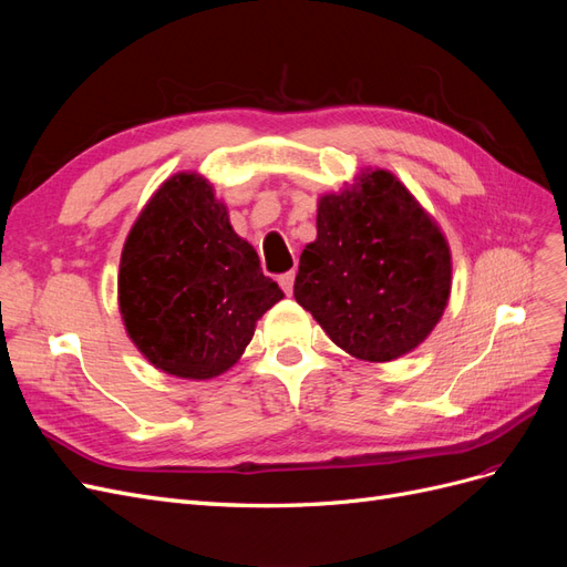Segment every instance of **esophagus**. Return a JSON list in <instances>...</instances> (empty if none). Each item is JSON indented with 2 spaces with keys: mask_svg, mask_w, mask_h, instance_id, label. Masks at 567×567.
<instances>
[{
  "mask_svg": "<svg viewBox=\"0 0 567 567\" xmlns=\"http://www.w3.org/2000/svg\"><path fill=\"white\" fill-rule=\"evenodd\" d=\"M293 284H296V271H286V274H281V277H279V286L284 288L286 296L293 293Z\"/></svg>",
  "mask_w": 567,
  "mask_h": 567,
  "instance_id": "esophagus-1",
  "label": "esophagus"
}]
</instances>
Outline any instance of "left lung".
I'll return each mask as SVG.
<instances>
[{
    "mask_svg": "<svg viewBox=\"0 0 567 567\" xmlns=\"http://www.w3.org/2000/svg\"><path fill=\"white\" fill-rule=\"evenodd\" d=\"M450 260L414 196L373 169L319 200L317 241L300 255L293 296L338 348L390 362L435 329L450 300Z\"/></svg>",
    "mask_w": 567,
    "mask_h": 567,
    "instance_id": "1",
    "label": "left lung"
}]
</instances>
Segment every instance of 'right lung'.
<instances>
[{
  "label": "right lung",
  "mask_w": 567,
  "mask_h": 567,
  "mask_svg": "<svg viewBox=\"0 0 567 567\" xmlns=\"http://www.w3.org/2000/svg\"><path fill=\"white\" fill-rule=\"evenodd\" d=\"M117 296L148 362L196 381L236 364L255 321L284 298L196 175L167 179L146 203L120 257Z\"/></svg>",
  "instance_id": "add662e5"
}]
</instances>
